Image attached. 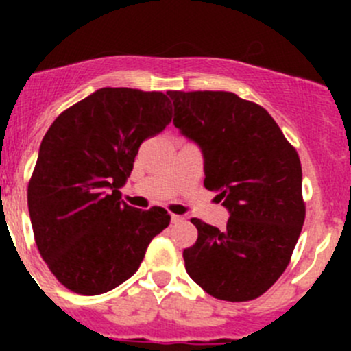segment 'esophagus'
<instances>
[{
	"label": "esophagus",
	"mask_w": 351,
	"mask_h": 351,
	"mask_svg": "<svg viewBox=\"0 0 351 351\" xmlns=\"http://www.w3.org/2000/svg\"><path fill=\"white\" fill-rule=\"evenodd\" d=\"M182 221H183L182 215H175V214L171 215V222H173V224H176V222H182Z\"/></svg>",
	"instance_id": "esophagus-1"
}]
</instances>
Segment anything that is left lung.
Wrapping results in <instances>:
<instances>
[{"instance_id":"1","label":"left lung","mask_w":351,"mask_h":351,"mask_svg":"<svg viewBox=\"0 0 351 351\" xmlns=\"http://www.w3.org/2000/svg\"><path fill=\"white\" fill-rule=\"evenodd\" d=\"M176 129L204 154V185L229 210L226 229L192 219L186 274L229 302L260 297L289 265L302 231V168L270 113L229 91H168Z\"/></svg>"}]
</instances>
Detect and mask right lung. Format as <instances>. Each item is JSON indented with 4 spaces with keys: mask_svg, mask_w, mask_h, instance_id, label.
Instances as JSON below:
<instances>
[{
    "mask_svg": "<svg viewBox=\"0 0 351 351\" xmlns=\"http://www.w3.org/2000/svg\"><path fill=\"white\" fill-rule=\"evenodd\" d=\"M171 122L161 91L100 88L49 127L28 183L38 253L66 289L98 295L132 277L169 224L120 200L139 146Z\"/></svg>",
    "mask_w": 351,
    "mask_h": 351,
    "instance_id": "obj_1",
    "label": "right lung"
}]
</instances>
